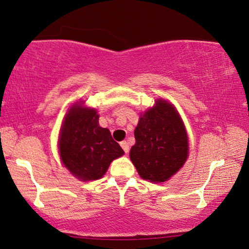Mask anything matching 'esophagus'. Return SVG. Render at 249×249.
Listing matches in <instances>:
<instances>
[{
	"label": "esophagus",
	"instance_id": "esophagus-1",
	"mask_svg": "<svg viewBox=\"0 0 249 249\" xmlns=\"http://www.w3.org/2000/svg\"><path fill=\"white\" fill-rule=\"evenodd\" d=\"M120 146H121L122 149H124V151L125 152V154H128V152H129V144H128L127 141H122V142H120Z\"/></svg>",
	"mask_w": 249,
	"mask_h": 249
}]
</instances>
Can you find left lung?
Here are the masks:
<instances>
[{
    "label": "left lung",
    "mask_w": 249,
    "mask_h": 249,
    "mask_svg": "<svg viewBox=\"0 0 249 249\" xmlns=\"http://www.w3.org/2000/svg\"><path fill=\"white\" fill-rule=\"evenodd\" d=\"M130 159L141 178L162 182L177 173L188 157V138L170 103L157 101L139 119Z\"/></svg>",
    "instance_id": "left-lung-1"
}]
</instances>
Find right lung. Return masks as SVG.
Returning a JSON list of instances; mask_svg holds the SVG:
<instances>
[{"mask_svg": "<svg viewBox=\"0 0 249 249\" xmlns=\"http://www.w3.org/2000/svg\"><path fill=\"white\" fill-rule=\"evenodd\" d=\"M59 149L64 166L82 180L101 178L110 162L124 154L109 130L99 125L97 111L81 106L68 112Z\"/></svg>", "mask_w": 249, "mask_h": 249, "instance_id": "right-lung-1", "label": "right lung"}]
</instances>
